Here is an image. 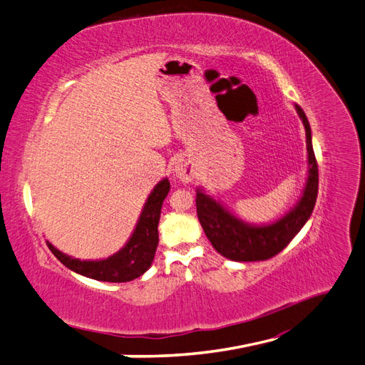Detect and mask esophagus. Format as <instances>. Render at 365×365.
<instances>
[{
	"label": "esophagus",
	"mask_w": 365,
	"mask_h": 365,
	"mask_svg": "<svg viewBox=\"0 0 365 365\" xmlns=\"http://www.w3.org/2000/svg\"><path fill=\"white\" fill-rule=\"evenodd\" d=\"M174 173H175V175H177V179H180V180L185 182V183L192 182V179L195 177L194 166H192V163L188 160V158H179V160H177V163H175Z\"/></svg>",
	"instance_id": "obj_1"
}]
</instances>
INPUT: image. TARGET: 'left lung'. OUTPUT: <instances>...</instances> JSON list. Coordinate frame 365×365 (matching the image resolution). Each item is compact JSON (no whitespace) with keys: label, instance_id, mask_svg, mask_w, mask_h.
<instances>
[{"label":"left lung","instance_id":"left-lung-1","mask_svg":"<svg viewBox=\"0 0 365 365\" xmlns=\"http://www.w3.org/2000/svg\"><path fill=\"white\" fill-rule=\"evenodd\" d=\"M307 138V179L293 208L268 223H250L230 211L203 188L195 190L200 225L219 255L236 262H257L280 253L310 219L317 197V165L312 143V128L301 106L294 105Z\"/></svg>","mask_w":365,"mask_h":365}]
</instances>
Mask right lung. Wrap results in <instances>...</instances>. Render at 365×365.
I'll use <instances>...</instances> for the list:
<instances>
[{
  "instance_id": "obj_1",
  "label": "right lung",
  "mask_w": 365,
  "mask_h": 365,
  "mask_svg": "<svg viewBox=\"0 0 365 365\" xmlns=\"http://www.w3.org/2000/svg\"><path fill=\"white\" fill-rule=\"evenodd\" d=\"M168 192H170V180L165 177L148 195L126 244L106 259L81 260L63 253L49 240H46V244L53 256L73 273L101 280V282H129L145 274L153 265L158 245V220H160L162 205Z\"/></svg>"
}]
</instances>
